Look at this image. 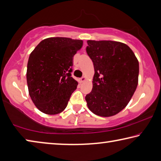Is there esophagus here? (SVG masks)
Returning <instances> with one entry per match:
<instances>
[{"label":"esophagus","mask_w":161,"mask_h":161,"mask_svg":"<svg viewBox=\"0 0 161 161\" xmlns=\"http://www.w3.org/2000/svg\"><path fill=\"white\" fill-rule=\"evenodd\" d=\"M85 80H86V77H84H84H81V78L79 79V81H80V83H82V82H84V81H85Z\"/></svg>","instance_id":"obj_1"}]
</instances>
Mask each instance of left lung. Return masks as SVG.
Returning <instances> with one entry per match:
<instances>
[{
    "label": "left lung",
    "mask_w": 161,
    "mask_h": 161,
    "mask_svg": "<svg viewBox=\"0 0 161 161\" xmlns=\"http://www.w3.org/2000/svg\"><path fill=\"white\" fill-rule=\"evenodd\" d=\"M86 53L93 62V87L85 99L96 115H116L126 107L138 85L139 64L124 43L88 40Z\"/></svg>",
    "instance_id": "1"
}]
</instances>
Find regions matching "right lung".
<instances>
[{"label":"right lung","instance_id":"add662e5","mask_svg":"<svg viewBox=\"0 0 161 161\" xmlns=\"http://www.w3.org/2000/svg\"><path fill=\"white\" fill-rule=\"evenodd\" d=\"M82 45L80 40L49 37L30 54L27 83L30 97L40 111L54 115L67 107L78 84L71 75L73 57Z\"/></svg>","mask_w":161,"mask_h":161}]
</instances>
